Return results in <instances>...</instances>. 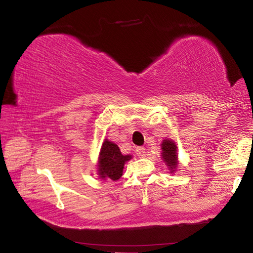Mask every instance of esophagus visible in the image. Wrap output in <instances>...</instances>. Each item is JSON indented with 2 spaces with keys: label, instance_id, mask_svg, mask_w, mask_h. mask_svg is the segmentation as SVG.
I'll list each match as a JSON object with an SVG mask.
<instances>
[{
  "label": "esophagus",
  "instance_id": "1",
  "mask_svg": "<svg viewBox=\"0 0 253 253\" xmlns=\"http://www.w3.org/2000/svg\"><path fill=\"white\" fill-rule=\"evenodd\" d=\"M136 154L138 157H145L146 156V149L144 147H137L136 148Z\"/></svg>",
  "mask_w": 253,
  "mask_h": 253
}]
</instances>
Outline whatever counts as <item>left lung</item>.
Listing matches in <instances>:
<instances>
[{"label": "left lung", "mask_w": 253, "mask_h": 253, "mask_svg": "<svg viewBox=\"0 0 253 253\" xmlns=\"http://www.w3.org/2000/svg\"><path fill=\"white\" fill-rule=\"evenodd\" d=\"M162 158L171 173L178 167L177 146L171 139H165L162 142Z\"/></svg>", "instance_id": "1"}]
</instances>
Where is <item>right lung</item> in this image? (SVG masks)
Segmentation results:
<instances>
[{"instance_id":"right-lung-1","label":"right lung","mask_w":253,"mask_h":253,"mask_svg":"<svg viewBox=\"0 0 253 253\" xmlns=\"http://www.w3.org/2000/svg\"><path fill=\"white\" fill-rule=\"evenodd\" d=\"M130 159V155H123L116 144L105 139L98 158L99 178L104 180L106 179H111L114 181L118 180L123 176L124 166Z\"/></svg>"}]
</instances>
